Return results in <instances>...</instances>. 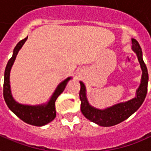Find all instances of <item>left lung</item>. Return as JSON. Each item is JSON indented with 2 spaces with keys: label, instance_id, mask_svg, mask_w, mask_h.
<instances>
[{
  "label": "left lung",
  "instance_id": "1",
  "mask_svg": "<svg viewBox=\"0 0 151 151\" xmlns=\"http://www.w3.org/2000/svg\"><path fill=\"white\" fill-rule=\"evenodd\" d=\"M132 50L138 57L142 74L141 84L136 91V96L131 100L116 104L104 110H99L90 106L86 98V86L82 81H80L81 90L79 93V97L81 100V113L87 119L101 127H112L125 121L139 109L147 96V85L149 79L148 72L146 64L144 63L142 59V49L135 39H132Z\"/></svg>",
  "mask_w": 151,
  "mask_h": 151
}]
</instances>
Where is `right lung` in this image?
Returning <instances> with one entry per match:
<instances>
[{"label": "right lung", "mask_w": 151, "mask_h": 151, "mask_svg": "<svg viewBox=\"0 0 151 151\" xmlns=\"http://www.w3.org/2000/svg\"><path fill=\"white\" fill-rule=\"evenodd\" d=\"M27 38L28 37L19 41L16 47L13 50L12 58L8 61L7 65L4 70L3 95H4V101L10 110L14 113L19 118H21L22 121L36 127H42L50 123V122L53 121L56 118L55 101L58 97L64 91L68 81H70L71 78H68L63 81H61L58 86L52 97L50 98V101L46 104H41L37 106H29V105H23L17 102L13 98L11 93L9 81L10 70L14 63L19 50L22 49V45L24 44Z\"/></svg>", "instance_id": "1"}]
</instances>
